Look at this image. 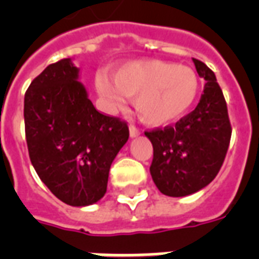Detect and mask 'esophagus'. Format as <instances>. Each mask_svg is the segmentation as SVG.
Segmentation results:
<instances>
[{"label":"esophagus","mask_w":259,"mask_h":259,"mask_svg":"<svg viewBox=\"0 0 259 259\" xmlns=\"http://www.w3.org/2000/svg\"><path fill=\"white\" fill-rule=\"evenodd\" d=\"M129 129H130V137H136V136L140 134V130H138L134 125H130Z\"/></svg>","instance_id":"obj_1"}]
</instances>
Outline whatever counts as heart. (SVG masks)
Returning <instances> with one entry per match:
<instances>
[{
    "label": "heart",
    "mask_w": 259,
    "mask_h": 259,
    "mask_svg": "<svg viewBox=\"0 0 259 259\" xmlns=\"http://www.w3.org/2000/svg\"><path fill=\"white\" fill-rule=\"evenodd\" d=\"M95 80L98 94L109 105H122V96L134 98L138 117L149 125L160 126L180 118L195 102L199 80L189 67L145 60L133 62Z\"/></svg>",
    "instance_id": "heart-1"
}]
</instances>
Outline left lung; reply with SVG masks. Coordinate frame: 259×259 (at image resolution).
<instances>
[{
    "instance_id": "8db88e82",
    "label": "left lung",
    "mask_w": 259,
    "mask_h": 259,
    "mask_svg": "<svg viewBox=\"0 0 259 259\" xmlns=\"http://www.w3.org/2000/svg\"><path fill=\"white\" fill-rule=\"evenodd\" d=\"M193 63L205 80L195 110L175 126L145 132L153 145L150 175L166 196H187L208 185L221 170L231 140L227 103L217 76L200 60Z\"/></svg>"
}]
</instances>
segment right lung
<instances>
[{
	"instance_id": "add662e5",
	"label": "right lung",
	"mask_w": 259,
	"mask_h": 259,
	"mask_svg": "<svg viewBox=\"0 0 259 259\" xmlns=\"http://www.w3.org/2000/svg\"><path fill=\"white\" fill-rule=\"evenodd\" d=\"M70 59L52 63L24 99L25 137L34 170L55 196L74 207L105 196L111 162L129 138L121 118L99 113Z\"/></svg>"
}]
</instances>
